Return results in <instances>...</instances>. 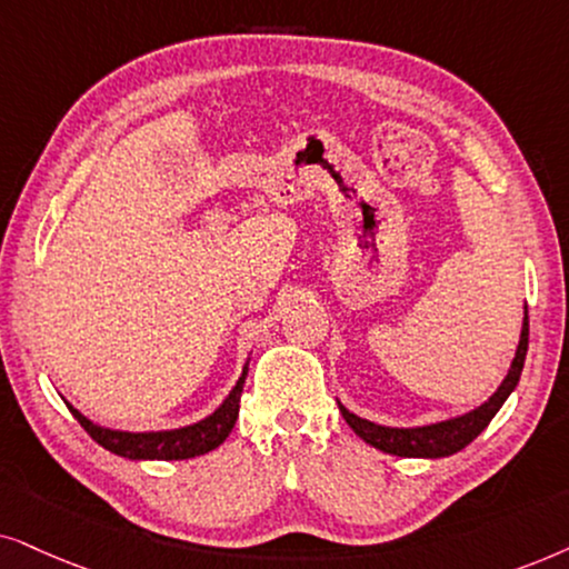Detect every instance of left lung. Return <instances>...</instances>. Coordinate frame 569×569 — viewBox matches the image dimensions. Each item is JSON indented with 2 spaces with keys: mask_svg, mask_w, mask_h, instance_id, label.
<instances>
[{
  "mask_svg": "<svg viewBox=\"0 0 569 569\" xmlns=\"http://www.w3.org/2000/svg\"><path fill=\"white\" fill-rule=\"evenodd\" d=\"M526 353H528V315L526 320H522L520 343H518V351H515V359L510 363V372H507L505 382L499 385V390L487 400V403L479 406L471 413L458 416V419L429 423V427H416V429H392V427H380V423H372L367 419H359V416L351 413L343 406H340V413H343L348 427H351L363 442L372 445V448L382 452H390V456H400V458L452 456V452L463 450L466 445H471L473 439L489 427V421L495 419V413L502 408L505 400L510 398V392L520 380Z\"/></svg>",
  "mask_w": 569,
  "mask_h": 569,
  "instance_id": "8db88e82",
  "label": "left lung"
}]
</instances>
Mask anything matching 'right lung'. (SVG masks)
<instances>
[{
	"instance_id": "obj_1",
	"label": "right lung",
	"mask_w": 569,
	"mask_h": 569,
	"mask_svg": "<svg viewBox=\"0 0 569 569\" xmlns=\"http://www.w3.org/2000/svg\"><path fill=\"white\" fill-rule=\"evenodd\" d=\"M247 380V367L241 372L237 388L229 392V398L223 400V406L216 413H210L208 419L192 423L184 429H171V431H113L103 429L86 419L78 408L70 406L74 419L80 421V427L96 439L98 445L106 450H111L113 456L130 458V460H187L194 456H206V452L216 450L226 437L231 435L233 423L239 416V400L241 390H244Z\"/></svg>"
}]
</instances>
